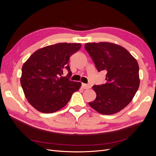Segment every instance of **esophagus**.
Wrapping results in <instances>:
<instances>
[{
  "label": "esophagus",
  "mask_w": 156,
  "mask_h": 156,
  "mask_svg": "<svg viewBox=\"0 0 156 156\" xmlns=\"http://www.w3.org/2000/svg\"><path fill=\"white\" fill-rule=\"evenodd\" d=\"M82 88L83 89H88V88H90V84H84V83H82Z\"/></svg>",
  "instance_id": "34e87169"
}]
</instances>
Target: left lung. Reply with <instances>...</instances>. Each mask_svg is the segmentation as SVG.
<instances>
[{"label": "left lung", "instance_id": "1", "mask_svg": "<svg viewBox=\"0 0 156 156\" xmlns=\"http://www.w3.org/2000/svg\"><path fill=\"white\" fill-rule=\"evenodd\" d=\"M84 48L98 72H107L106 83L92 87L96 98L89 105L102 115L120 111L133 100L139 87L137 61L123 47L109 42L87 43Z\"/></svg>", "mask_w": 156, "mask_h": 156}]
</instances>
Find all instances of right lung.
I'll use <instances>...</instances> for the list:
<instances>
[{"mask_svg":"<svg viewBox=\"0 0 156 156\" xmlns=\"http://www.w3.org/2000/svg\"><path fill=\"white\" fill-rule=\"evenodd\" d=\"M81 44L59 43L35 51L22 67L21 84L30 104L43 113H52L64 107L81 83L70 81V56ZM69 73L62 77L63 72Z\"/></svg>","mask_w":156,"mask_h":156,"instance_id":"1","label":"right lung"}]
</instances>
